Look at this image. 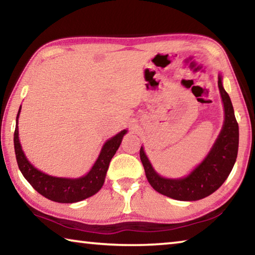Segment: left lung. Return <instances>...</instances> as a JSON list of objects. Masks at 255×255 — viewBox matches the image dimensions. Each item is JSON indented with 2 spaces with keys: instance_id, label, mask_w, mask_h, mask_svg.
Segmentation results:
<instances>
[{
  "instance_id": "8db88e82",
  "label": "left lung",
  "mask_w": 255,
  "mask_h": 255,
  "mask_svg": "<svg viewBox=\"0 0 255 255\" xmlns=\"http://www.w3.org/2000/svg\"><path fill=\"white\" fill-rule=\"evenodd\" d=\"M218 88L225 111L222 131L208 155L189 175L181 179L163 178L153 169L143 146L140 147L146 178L153 189L162 195L181 201L200 200L214 193L230 175L239 152V124L231 98L223 86L222 75H218Z\"/></svg>"
}]
</instances>
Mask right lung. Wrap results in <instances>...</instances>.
Masks as SVG:
<instances>
[{
	"label": "right lung",
	"mask_w": 255,
	"mask_h": 255,
	"mask_svg": "<svg viewBox=\"0 0 255 255\" xmlns=\"http://www.w3.org/2000/svg\"><path fill=\"white\" fill-rule=\"evenodd\" d=\"M20 110L18 116H16V126L13 138L14 152L21 173L32 185V188L47 199L62 202V204H73V202L84 200L86 198L96 195L105 183L106 174L111 158L114 157L120 144H122L123 137L126 135L127 129H124L106 141L100 155H99L98 159L88 174L77 179L56 178V176L48 175L37 170L25 157L19 140L18 118Z\"/></svg>",
	"instance_id": "obj_1"
}]
</instances>
